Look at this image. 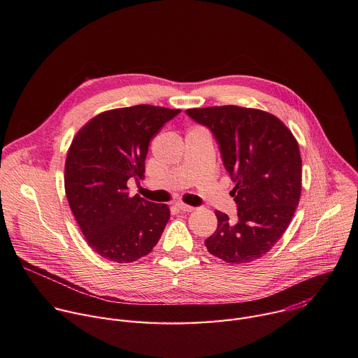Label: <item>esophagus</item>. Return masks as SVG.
<instances>
[{"label": "esophagus", "mask_w": 358, "mask_h": 358, "mask_svg": "<svg viewBox=\"0 0 358 358\" xmlns=\"http://www.w3.org/2000/svg\"><path fill=\"white\" fill-rule=\"evenodd\" d=\"M176 206L181 210V211H184V213H191V211H194V207H191V206H187V203H184V202H176Z\"/></svg>", "instance_id": "obj_1"}]
</instances>
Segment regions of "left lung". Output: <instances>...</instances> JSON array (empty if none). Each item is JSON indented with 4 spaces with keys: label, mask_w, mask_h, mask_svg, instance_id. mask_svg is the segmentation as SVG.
<instances>
[{
    "label": "left lung",
    "mask_w": 358,
    "mask_h": 358,
    "mask_svg": "<svg viewBox=\"0 0 358 358\" xmlns=\"http://www.w3.org/2000/svg\"><path fill=\"white\" fill-rule=\"evenodd\" d=\"M185 113L215 137L238 218L215 211L217 231L206 239L228 264L262 258L289 227L301 191V159L292 131L273 115L239 106L188 109Z\"/></svg>",
    "instance_id": "8db88e82"
}]
</instances>
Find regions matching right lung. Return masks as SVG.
Segmentation results:
<instances>
[{"instance_id": "right-lung-1", "label": "right lung", "mask_w": 358, "mask_h": 358, "mask_svg": "<svg viewBox=\"0 0 358 358\" xmlns=\"http://www.w3.org/2000/svg\"><path fill=\"white\" fill-rule=\"evenodd\" d=\"M180 112L150 105L115 109L97 115L75 136L65 191L80 231L101 258L129 264L159 242L170 208L138 194L130 196L127 181L143 177L150 140Z\"/></svg>"}]
</instances>
